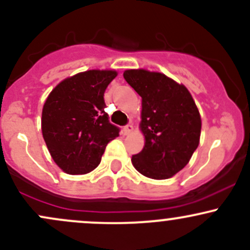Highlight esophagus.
<instances>
[{
    "label": "esophagus",
    "mask_w": 250,
    "mask_h": 250,
    "mask_svg": "<svg viewBox=\"0 0 250 250\" xmlns=\"http://www.w3.org/2000/svg\"><path fill=\"white\" fill-rule=\"evenodd\" d=\"M133 129H134V127H133V125H125V128H123V132H125V135H128V134H130L133 132Z\"/></svg>",
    "instance_id": "esophagus-1"
}]
</instances>
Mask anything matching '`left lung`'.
Instances as JSON below:
<instances>
[{"label": "left lung", "instance_id": "obj_1", "mask_svg": "<svg viewBox=\"0 0 250 250\" xmlns=\"http://www.w3.org/2000/svg\"><path fill=\"white\" fill-rule=\"evenodd\" d=\"M123 77L143 98L140 127L146 141L132 157L134 167L146 177L170 178L199 146L201 118L195 102L185 86L162 73L130 69Z\"/></svg>", "mask_w": 250, "mask_h": 250}]
</instances>
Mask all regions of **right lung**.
<instances>
[{"label": "right lung", "instance_id": "right-lung-1", "mask_svg": "<svg viewBox=\"0 0 250 250\" xmlns=\"http://www.w3.org/2000/svg\"><path fill=\"white\" fill-rule=\"evenodd\" d=\"M115 70H87L60 83L42 112V133L52 159L64 172L96 169L105 147L120 133L104 111V92Z\"/></svg>", "mask_w": 250, "mask_h": 250}]
</instances>
